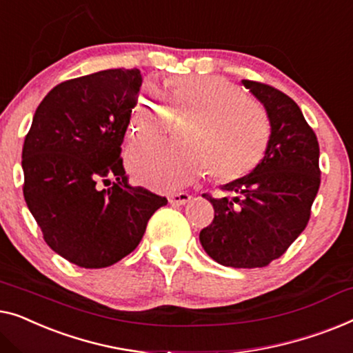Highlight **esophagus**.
<instances>
[{
    "mask_svg": "<svg viewBox=\"0 0 353 353\" xmlns=\"http://www.w3.org/2000/svg\"><path fill=\"white\" fill-rule=\"evenodd\" d=\"M190 198L192 196L188 195V193H172V195L168 196V201H170L171 205L181 206V205H185V203L190 201Z\"/></svg>",
    "mask_w": 353,
    "mask_h": 353,
    "instance_id": "34e87169",
    "label": "esophagus"
}]
</instances>
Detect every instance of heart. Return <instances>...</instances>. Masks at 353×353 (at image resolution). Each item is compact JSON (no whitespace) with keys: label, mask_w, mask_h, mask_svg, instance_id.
Here are the masks:
<instances>
[{"label":"heart","mask_w":353,"mask_h":353,"mask_svg":"<svg viewBox=\"0 0 353 353\" xmlns=\"http://www.w3.org/2000/svg\"><path fill=\"white\" fill-rule=\"evenodd\" d=\"M174 118L190 121L183 132L187 147L143 141L129 152L132 176L153 190L177 192L208 171L219 182L236 181L254 170L269 148V113L225 78L171 79L166 97L155 88H143L132 108L131 129L136 137L166 136Z\"/></svg>","instance_id":"obj_1"}]
</instances>
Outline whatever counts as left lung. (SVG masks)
<instances>
[{
	"label": "left lung",
	"instance_id": "left-lung-1",
	"mask_svg": "<svg viewBox=\"0 0 353 353\" xmlns=\"http://www.w3.org/2000/svg\"><path fill=\"white\" fill-rule=\"evenodd\" d=\"M264 103L272 123L269 148L250 174L203 195L214 219L200 232L208 256L225 267L256 269L285 254L304 232L320 188V147L301 108L269 84L241 81Z\"/></svg>",
	"mask_w": 353,
	"mask_h": 353
}]
</instances>
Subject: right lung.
Listing matches in <instances>:
<instances>
[{
    "label": "right lung",
    "instance_id": "1",
    "mask_svg": "<svg viewBox=\"0 0 353 353\" xmlns=\"http://www.w3.org/2000/svg\"><path fill=\"white\" fill-rule=\"evenodd\" d=\"M142 84L137 68L68 79L48 92L22 148L23 198L44 241L84 269L136 250L165 196L128 183L121 143ZM117 181L112 188L100 183Z\"/></svg>",
    "mask_w": 353,
    "mask_h": 353
}]
</instances>
